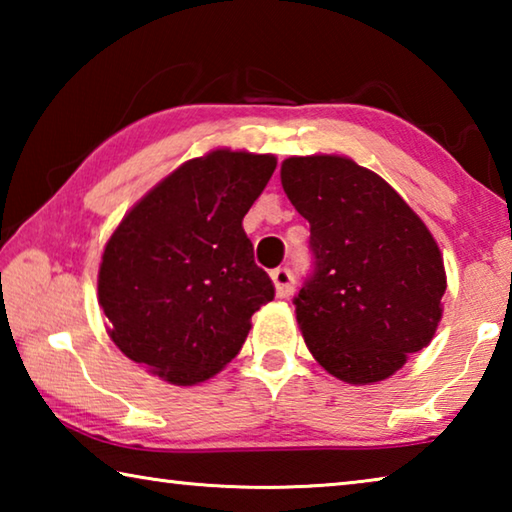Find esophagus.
I'll use <instances>...</instances> for the list:
<instances>
[{
  "label": "esophagus",
  "mask_w": 512,
  "mask_h": 512,
  "mask_svg": "<svg viewBox=\"0 0 512 512\" xmlns=\"http://www.w3.org/2000/svg\"><path fill=\"white\" fill-rule=\"evenodd\" d=\"M271 280L275 284L277 298H289L293 289H296V280H293V273L289 268H275L271 273Z\"/></svg>",
  "instance_id": "esophagus-1"
}]
</instances>
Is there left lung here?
<instances>
[{
    "label": "left lung",
    "instance_id": "8db88e82",
    "mask_svg": "<svg viewBox=\"0 0 512 512\" xmlns=\"http://www.w3.org/2000/svg\"><path fill=\"white\" fill-rule=\"evenodd\" d=\"M280 178L311 232L314 271L293 298L309 352L348 384L391 377L443 316L436 239L384 178L350 158H289Z\"/></svg>",
    "mask_w": 512,
    "mask_h": 512
}]
</instances>
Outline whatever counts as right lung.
<instances>
[{"label": "right lung", "mask_w": 512, "mask_h": 512, "mask_svg": "<svg viewBox=\"0 0 512 512\" xmlns=\"http://www.w3.org/2000/svg\"><path fill=\"white\" fill-rule=\"evenodd\" d=\"M275 155L216 149L155 185L108 239L99 305L128 359L178 386L216 375L275 287L255 264L246 212Z\"/></svg>", "instance_id": "obj_1"}]
</instances>
